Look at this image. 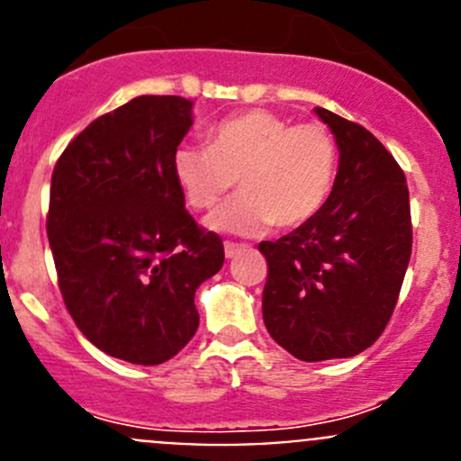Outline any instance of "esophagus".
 <instances>
[{
    "label": "esophagus",
    "mask_w": 461,
    "mask_h": 461,
    "mask_svg": "<svg viewBox=\"0 0 461 461\" xmlns=\"http://www.w3.org/2000/svg\"><path fill=\"white\" fill-rule=\"evenodd\" d=\"M248 248L245 243H234V240H225V257L227 258H234L236 254L243 252V249Z\"/></svg>",
    "instance_id": "34e87169"
}]
</instances>
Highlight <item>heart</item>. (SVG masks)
<instances>
[{"label":"heart","mask_w":461,"mask_h":461,"mask_svg":"<svg viewBox=\"0 0 461 461\" xmlns=\"http://www.w3.org/2000/svg\"><path fill=\"white\" fill-rule=\"evenodd\" d=\"M174 176L194 209H212L239 178L240 194L216 209L207 225L227 234H258L305 225L323 209L337 178V142L321 122L294 124L252 109L207 131V149L185 144Z\"/></svg>","instance_id":"heart-1"}]
</instances>
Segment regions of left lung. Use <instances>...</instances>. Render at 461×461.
Returning <instances> with one entry per match:
<instances>
[{"mask_svg":"<svg viewBox=\"0 0 461 461\" xmlns=\"http://www.w3.org/2000/svg\"><path fill=\"white\" fill-rule=\"evenodd\" d=\"M314 111L339 147L332 194L312 221L258 245L267 260L265 328L301 361L346 359L373 346L393 317L412 252L402 167L368 129Z\"/></svg>","mask_w":461,"mask_h":461,"instance_id":"1","label":"left lung"}]
</instances>
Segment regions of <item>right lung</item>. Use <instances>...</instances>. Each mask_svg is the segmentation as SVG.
Returning <instances> with one entry per match:
<instances>
[{"label": "right lung", "mask_w": 461, "mask_h": 461, "mask_svg": "<svg viewBox=\"0 0 461 461\" xmlns=\"http://www.w3.org/2000/svg\"><path fill=\"white\" fill-rule=\"evenodd\" d=\"M178 95H140L68 142L46 216L64 305L115 359L158 366L198 330V285L225 260L185 209L174 153L194 124Z\"/></svg>", "instance_id": "1"}]
</instances>
